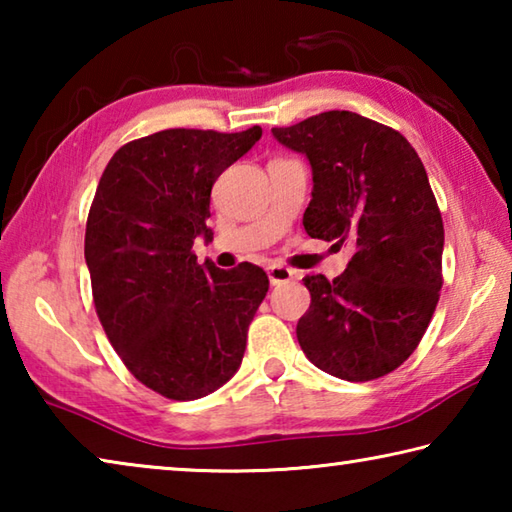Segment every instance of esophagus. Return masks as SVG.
I'll use <instances>...</instances> for the list:
<instances>
[{
    "mask_svg": "<svg viewBox=\"0 0 512 512\" xmlns=\"http://www.w3.org/2000/svg\"><path fill=\"white\" fill-rule=\"evenodd\" d=\"M268 280H271L273 287H277V284L293 280V271L282 264H273V266H268Z\"/></svg>",
    "mask_w": 512,
    "mask_h": 512,
    "instance_id": "obj_1",
    "label": "esophagus"
}]
</instances>
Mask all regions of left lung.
Listing matches in <instances>:
<instances>
[{"label": "left lung", "instance_id": "obj_1", "mask_svg": "<svg viewBox=\"0 0 512 512\" xmlns=\"http://www.w3.org/2000/svg\"><path fill=\"white\" fill-rule=\"evenodd\" d=\"M271 133L311 164L307 235L354 248L332 282L305 277L300 348L339 379L384 377L418 348L443 287V216L424 164L404 135L350 110Z\"/></svg>", "mask_w": 512, "mask_h": 512}]
</instances>
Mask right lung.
<instances>
[{
	"instance_id": "1",
	"label": "right lung",
	"mask_w": 512,
	"mask_h": 512,
	"mask_svg": "<svg viewBox=\"0 0 512 512\" xmlns=\"http://www.w3.org/2000/svg\"><path fill=\"white\" fill-rule=\"evenodd\" d=\"M259 137V126L140 137L112 155L94 194L85 264L97 316L135 379L169 400H198L235 375L268 291L259 266L221 271L192 253L212 237L216 178Z\"/></svg>"
}]
</instances>
